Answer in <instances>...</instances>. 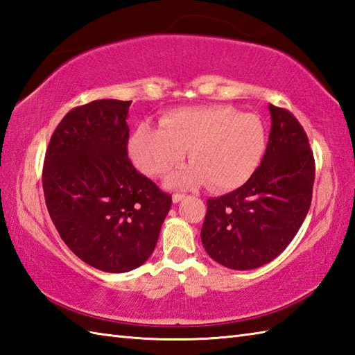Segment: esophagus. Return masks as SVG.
Listing matches in <instances>:
<instances>
[{
	"label": "esophagus",
	"mask_w": 355,
	"mask_h": 355,
	"mask_svg": "<svg viewBox=\"0 0 355 355\" xmlns=\"http://www.w3.org/2000/svg\"><path fill=\"white\" fill-rule=\"evenodd\" d=\"M184 197H186L184 193H173V195H172V201H173V202H180L182 200H184Z\"/></svg>",
	"instance_id": "obj_1"
}]
</instances>
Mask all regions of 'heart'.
Segmentation results:
<instances>
[{"mask_svg": "<svg viewBox=\"0 0 355 355\" xmlns=\"http://www.w3.org/2000/svg\"><path fill=\"white\" fill-rule=\"evenodd\" d=\"M160 125L162 130L140 125L130 149L139 169L153 177L166 175L189 153L193 166L172 175L171 186L207 183L212 191L236 189L253 175L266 153L262 120L224 105L172 111Z\"/></svg>", "mask_w": 355, "mask_h": 355, "instance_id": "b5f03b06", "label": "heart"}]
</instances>
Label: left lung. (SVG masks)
<instances>
[{
    "label": "left lung",
    "instance_id": "1",
    "mask_svg": "<svg viewBox=\"0 0 355 355\" xmlns=\"http://www.w3.org/2000/svg\"><path fill=\"white\" fill-rule=\"evenodd\" d=\"M271 130L262 162L236 191L207 200L201 241L232 270L273 261L296 236L310 210L315 164L306 132L288 110L268 105Z\"/></svg>",
    "mask_w": 355,
    "mask_h": 355
}]
</instances>
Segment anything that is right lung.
I'll use <instances>...</instances> for the list:
<instances>
[{"instance_id": "1", "label": "right lung", "mask_w": 355, "mask_h": 355, "mask_svg": "<svg viewBox=\"0 0 355 355\" xmlns=\"http://www.w3.org/2000/svg\"><path fill=\"white\" fill-rule=\"evenodd\" d=\"M131 101H93L67 112L42 169L45 205L79 259L108 273L140 267L153 254L172 197L128 157Z\"/></svg>"}]
</instances>
